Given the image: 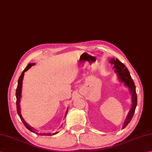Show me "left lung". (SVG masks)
Listing matches in <instances>:
<instances>
[{
  "instance_id": "1",
  "label": "left lung",
  "mask_w": 152,
  "mask_h": 152,
  "mask_svg": "<svg viewBox=\"0 0 152 152\" xmlns=\"http://www.w3.org/2000/svg\"><path fill=\"white\" fill-rule=\"evenodd\" d=\"M109 62H111L112 64L114 65V72L117 74L118 80L121 82H123L124 85L126 86L129 88L130 94H131L132 106L129 113H128L126 116V119L123 123V129L128 125V124L130 123V121H131L132 118L133 117V115L134 114L136 105H137V95H136V86L131 76H130L129 71L127 69L125 65L120 62L118 58L115 59L114 58H111L109 60Z\"/></svg>"
}]
</instances>
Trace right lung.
<instances>
[{"label": "right lung", "mask_w": 152, "mask_h": 152, "mask_svg": "<svg viewBox=\"0 0 152 152\" xmlns=\"http://www.w3.org/2000/svg\"><path fill=\"white\" fill-rule=\"evenodd\" d=\"M35 63H29L28 64V66H26V68H25L24 70H23V72H22V74H21L20 78L18 79V86L16 88V107H17V112L18 114L19 117L20 118V119L22 120V123L24 124L25 126L29 130H30L31 132L37 134L41 135V136H50V135H54V134H56L58 133V132H54V133H51V132H37V130L36 129H35L34 128H33L32 126H31L30 125L26 123V122L23 119L22 115H21V112H20V99H21V97H22V82H23V76H24V73L25 72H26L27 70H28L29 68H30L32 66L35 65ZM68 112V109L66 111V114H65V117L67 114Z\"/></svg>", "instance_id": "right-lung-1"}]
</instances>
